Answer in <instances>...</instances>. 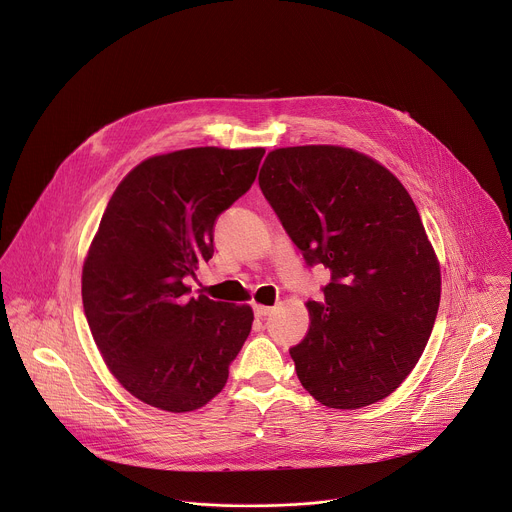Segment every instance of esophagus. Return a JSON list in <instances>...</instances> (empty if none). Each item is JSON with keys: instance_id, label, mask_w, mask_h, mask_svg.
I'll list each match as a JSON object with an SVG mask.
<instances>
[{"instance_id": "34e87169", "label": "esophagus", "mask_w": 512, "mask_h": 512, "mask_svg": "<svg viewBox=\"0 0 512 512\" xmlns=\"http://www.w3.org/2000/svg\"><path fill=\"white\" fill-rule=\"evenodd\" d=\"M253 310H255V316L257 318H267L271 312H273V308H269V306H253Z\"/></svg>"}]
</instances>
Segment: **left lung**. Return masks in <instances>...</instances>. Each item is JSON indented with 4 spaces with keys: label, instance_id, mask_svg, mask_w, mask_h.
<instances>
[{
    "label": "left lung",
    "instance_id": "8db88e82",
    "mask_svg": "<svg viewBox=\"0 0 512 512\" xmlns=\"http://www.w3.org/2000/svg\"><path fill=\"white\" fill-rule=\"evenodd\" d=\"M259 186L310 267L330 269L310 330L289 348L322 405L358 409L391 395L417 364L440 308V263L403 184L338 145L269 152Z\"/></svg>",
    "mask_w": 512,
    "mask_h": 512
}]
</instances>
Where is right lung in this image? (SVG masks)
Here are the masks:
<instances>
[{
	"label": "right lung",
	"mask_w": 512,
	"mask_h": 512,
	"mask_svg": "<svg viewBox=\"0 0 512 512\" xmlns=\"http://www.w3.org/2000/svg\"><path fill=\"white\" fill-rule=\"evenodd\" d=\"M263 148H192L135 166L113 192L83 267V308L115 379L184 413L223 391L253 310L186 298L214 253V221L255 182Z\"/></svg>",
	"instance_id": "add662e5"
}]
</instances>
